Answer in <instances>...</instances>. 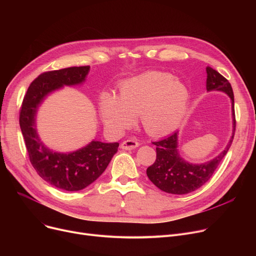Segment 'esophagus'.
I'll list each match as a JSON object with an SVG mask.
<instances>
[{
    "mask_svg": "<svg viewBox=\"0 0 256 256\" xmlns=\"http://www.w3.org/2000/svg\"><path fill=\"white\" fill-rule=\"evenodd\" d=\"M139 146V142L137 140H134V139H128L124 141L122 143L120 144L121 150H135Z\"/></svg>",
    "mask_w": 256,
    "mask_h": 256,
    "instance_id": "obj_1",
    "label": "esophagus"
}]
</instances>
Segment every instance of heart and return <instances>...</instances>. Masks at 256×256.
<instances>
[{"mask_svg":"<svg viewBox=\"0 0 256 256\" xmlns=\"http://www.w3.org/2000/svg\"><path fill=\"white\" fill-rule=\"evenodd\" d=\"M189 98L182 80L170 74L147 72L121 83L117 96L104 93L100 106L104 122L115 132L128 128L139 115L147 132L160 136L180 126Z\"/></svg>","mask_w":256,"mask_h":256,"instance_id":"1","label":"heart"}]
</instances>
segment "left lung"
Returning <instances> with one entry per match:
<instances>
[{
	"instance_id": "1",
	"label": "left lung",
	"mask_w": 256,
	"mask_h": 256,
	"mask_svg": "<svg viewBox=\"0 0 256 256\" xmlns=\"http://www.w3.org/2000/svg\"><path fill=\"white\" fill-rule=\"evenodd\" d=\"M206 90L225 92L232 100V136L225 150L219 156L202 164H191L180 156L178 150V132H174L167 138L152 142L156 146V162L147 168L146 174L154 186L166 193L182 195L191 193L202 186L212 178L232 143L236 130V115L234 96L232 85L222 74L210 66L206 67Z\"/></svg>"
}]
</instances>
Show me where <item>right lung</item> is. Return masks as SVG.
<instances>
[{
    "mask_svg": "<svg viewBox=\"0 0 256 256\" xmlns=\"http://www.w3.org/2000/svg\"><path fill=\"white\" fill-rule=\"evenodd\" d=\"M90 66L68 67L44 72L36 78L24 98L20 126L30 162L38 176L52 186L65 191H80L96 180L117 152L119 143L92 141L68 154L55 152L40 141L35 126L38 106L48 93L64 85L82 84Z\"/></svg>",
    "mask_w": 256,
    "mask_h": 256,
    "instance_id": "add662e5",
    "label": "right lung"
}]
</instances>
